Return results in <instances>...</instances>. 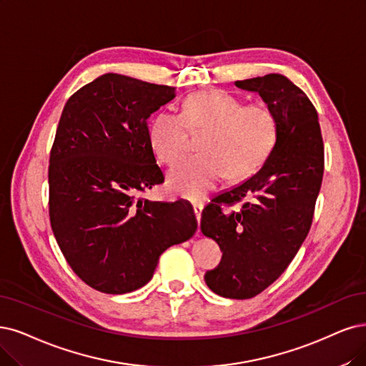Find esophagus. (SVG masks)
Listing matches in <instances>:
<instances>
[{"instance_id": "34e87169", "label": "esophagus", "mask_w": 366, "mask_h": 366, "mask_svg": "<svg viewBox=\"0 0 366 366\" xmlns=\"http://www.w3.org/2000/svg\"><path fill=\"white\" fill-rule=\"evenodd\" d=\"M193 209H194L196 220H197V223L200 224V219H202V209H204V205H202V204H194V205H193ZM199 232H200V229H199Z\"/></svg>"}]
</instances>
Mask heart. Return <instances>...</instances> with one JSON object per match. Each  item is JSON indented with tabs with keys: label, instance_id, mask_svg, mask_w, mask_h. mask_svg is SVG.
<instances>
[{
	"label": "heart",
	"instance_id": "heart-1",
	"mask_svg": "<svg viewBox=\"0 0 366 366\" xmlns=\"http://www.w3.org/2000/svg\"><path fill=\"white\" fill-rule=\"evenodd\" d=\"M190 132H204L202 154L188 157L169 173L172 192L200 200L219 179H244L272 154L277 119L265 104H247L224 90L197 92L188 97L181 114L158 113L149 125L147 140L155 157L173 164L188 147Z\"/></svg>",
	"mask_w": 366,
	"mask_h": 366
}]
</instances>
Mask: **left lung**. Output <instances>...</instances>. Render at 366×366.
Returning a JSON list of instances; mask_svg holds the SVG:
<instances>
[{"mask_svg":"<svg viewBox=\"0 0 366 366\" xmlns=\"http://www.w3.org/2000/svg\"><path fill=\"white\" fill-rule=\"evenodd\" d=\"M256 92L277 119V139L261 169L224 192L202 212L200 229L223 252L205 274L211 291L244 300L262 292L287 269L312 224L324 172L318 114L303 90L280 74L235 81ZM245 200L239 212L222 203Z\"/></svg>","mask_w":366,"mask_h":366,"instance_id":"obj_1","label":"left lung"}]
</instances>
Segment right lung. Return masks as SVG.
Masks as SVG:
<instances>
[{
  "instance_id": "right-lung-1",
  "label": "right lung",
  "mask_w": 366,
  "mask_h": 366,
  "mask_svg": "<svg viewBox=\"0 0 366 366\" xmlns=\"http://www.w3.org/2000/svg\"><path fill=\"white\" fill-rule=\"evenodd\" d=\"M174 97V87L105 74L63 108L49 155L51 227L75 274L101 292L144 287L161 253L197 229L185 202L140 197L164 181L146 120Z\"/></svg>"
}]
</instances>
